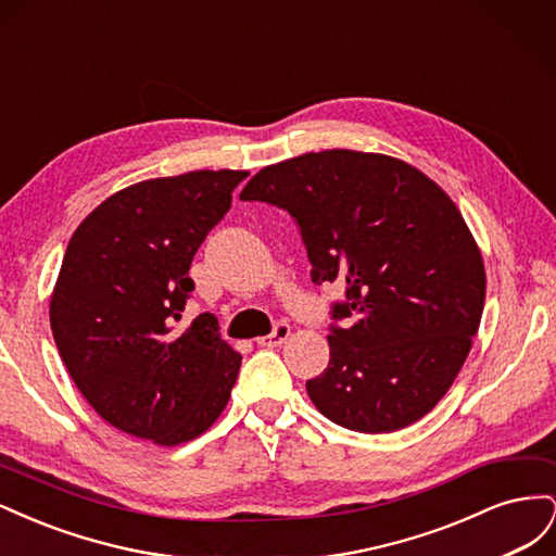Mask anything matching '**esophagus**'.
Returning a JSON list of instances; mask_svg holds the SVG:
<instances>
[{"mask_svg":"<svg viewBox=\"0 0 556 556\" xmlns=\"http://www.w3.org/2000/svg\"><path fill=\"white\" fill-rule=\"evenodd\" d=\"M290 331H292V329H290L288 323H278L271 333L260 336L257 345H260V348H276V345H282L285 341L290 339Z\"/></svg>","mask_w":556,"mask_h":556,"instance_id":"esophagus-1","label":"esophagus"}]
</instances>
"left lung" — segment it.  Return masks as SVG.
Masks as SVG:
<instances>
[{
	"instance_id": "1",
	"label": "left lung",
	"mask_w": 556,
	"mask_h": 556,
	"mask_svg": "<svg viewBox=\"0 0 556 556\" xmlns=\"http://www.w3.org/2000/svg\"><path fill=\"white\" fill-rule=\"evenodd\" d=\"M241 199L288 211L311 280L345 285L329 308V366L306 380L315 408L362 433L425 417L464 366L484 306V264L452 199L415 166L357 150L264 166Z\"/></svg>"
}]
</instances>
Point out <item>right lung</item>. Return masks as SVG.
<instances>
[{"label":"right lung","instance_id":"right-lung-1","mask_svg":"<svg viewBox=\"0 0 556 556\" xmlns=\"http://www.w3.org/2000/svg\"><path fill=\"white\" fill-rule=\"evenodd\" d=\"M248 172H190L131 185L66 245L50 327L66 371L109 425L157 445L204 433L225 410L241 355L217 319L182 325L190 266Z\"/></svg>","mask_w":556,"mask_h":556}]
</instances>
